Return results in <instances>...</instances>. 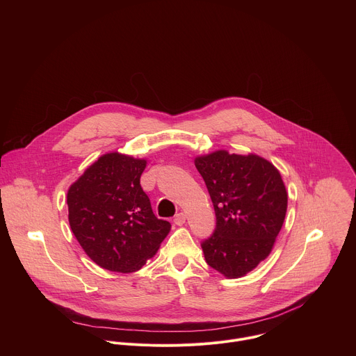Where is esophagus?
I'll return each mask as SVG.
<instances>
[{"instance_id":"1","label":"esophagus","mask_w":356,"mask_h":356,"mask_svg":"<svg viewBox=\"0 0 356 356\" xmlns=\"http://www.w3.org/2000/svg\"><path fill=\"white\" fill-rule=\"evenodd\" d=\"M173 221H175V224H176V225H183V224L186 222V214H184V213H179V214H176Z\"/></svg>"}]
</instances>
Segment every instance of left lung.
<instances>
[{"label":"left lung","instance_id":"1","mask_svg":"<svg viewBox=\"0 0 356 356\" xmlns=\"http://www.w3.org/2000/svg\"><path fill=\"white\" fill-rule=\"evenodd\" d=\"M210 193L216 229L201 242L206 262L229 279L255 269L270 253L287 210L279 170L257 155L217 150L194 161Z\"/></svg>","mask_w":356,"mask_h":356}]
</instances>
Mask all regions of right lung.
<instances>
[{
	"label": "right lung",
	"mask_w": 356,
	"mask_h": 356,
	"mask_svg": "<svg viewBox=\"0 0 356 356\" xmlns=\"http://www.w3.org/2000/svg\"><path fill=\"white\" fill-rule=\"evenodd\" d=\"M145 166L143 159L107 154L67 191L70 228L90 259L107 270H139L170 231L140 187Z\"/></svg>",
	"instance_id": "right-lung-1"
}]
</instances>
